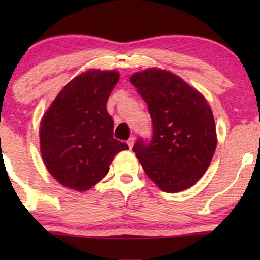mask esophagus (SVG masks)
Listing matches in <instances>:
<instances>
[{
	"label": "esophagus",
	"mask_w": 260,
	"mask_h": 260,
	"mask_svg": "<svg viewBox=\"0 0 260 260\" xmlns=\"http://www.w3.org/2000/svg\"><path fill=\"white\" fill-rule=\"evenodd\" d=\"M134 142H135V138H134V137H130L129 140H127L126 143H127V145H129V148H130V149L133 148V145H134Z\"/></svg>",
	"instance_id": "obj_1"
}]
</instances>
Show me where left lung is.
Returning a JSON list of instances; mask_svg holds the SVG:
<instances>
[{
    "instance_id": "obj_1",
    "label": "left lung",
    "mask_w": 260,
    "mask_h": 260,
    "mask_svg": "<svg viewBox=\"0 0 260 260\" xmlns=\"http://www.w3.org/2000/svg\"><path fill=\"white\" fill-rule=\"evenodd\" d=\"M152 120L150 141L138 138L133 150L145 174L167 193L194 186L216 148L212 110L204 95L175 74L149 69L131 76Z\"/></svg>"
}]
</instances>
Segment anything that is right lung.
<instances>
[{"instance_id":"right-lung-1","label":"right lung","mask_w":260,"mask_h":260,"mask_svg":"<svg viewBox=\"0 0 260 260\" xmlns=\"http://www.w3.org/2000/svg\"><path fill=\"white\" fill-rule=\"evenodd\" d=\"M118 80L116 71L81 73L59 92L42 117V159L62 186L88 190L108 174L113 157L129 149L113 138V119L106 111Z\"/></svg>"}]
</instances>
